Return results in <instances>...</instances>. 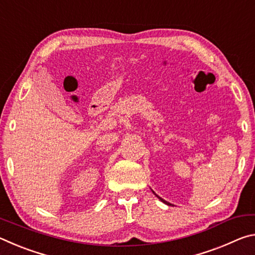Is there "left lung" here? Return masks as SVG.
<instances>
[{"instance_id":"obj_1","label":"left lung","mask_w":255,"mask_h":255,"mask_svg":"<svg viewBox=\"0 0 255 255\" xmlns=\"http://www.w3.org/2000/svg\"><path fill=\"white\" fill-rule=\"evenodd\" d=\"M152 191H153V190H152ZM153 193H154V195H155V196H156V197L158 198V199H159V200H161L162 202H164V204H166V205H169V206H171V205H172V204H170V202H167L166 200H164V199H162V198H161V197H159V196H157V195H156V193H155L154 191H153Z\"/></svg>"}]
</instances>
